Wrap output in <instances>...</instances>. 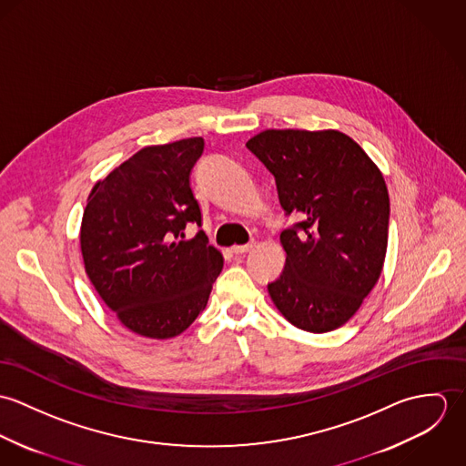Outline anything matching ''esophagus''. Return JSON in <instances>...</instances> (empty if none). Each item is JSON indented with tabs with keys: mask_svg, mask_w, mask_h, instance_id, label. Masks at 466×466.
Segmentation results:
<instances>
[{
	"mask_svg": "<svg viewBox=\"0 0 466 466\" xmlns=\"http://www.w3.org/2000/svg\"><path fill=\"white\" fill-rule=\"evenodd\" d=\"M253 248H255V244H253V242H251V244H246V246H235V248H231V253H233V255H237V257H240V255L249 253Z\"/></svg>",
	"mask_w": 466,
	"mask_h": 466,
	"instance_id": "34e87169",
	"label": "esophagus"
}]
</instances>
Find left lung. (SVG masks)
I'll list each match as a JSON object with an SVG mask.
<instances>
[{"label":"left lung","mask_w":466,"mask_h":466,"mask_svg":"<svg viewBox=\"0 0 466 466\" xmlns=\"http://www.w3.org/2000/svg\"><path fill=\"white\" fill-rule=\"evenodd\" d=\"M246 147L274 176L285 215L287 253L267 285L281 316L305 332H332L377 285L388 249L390 196L379 167L333 129H267Z\"/></svg>","instance_id":"obj_1"}]
</instances>
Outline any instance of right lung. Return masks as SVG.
Instances as JSON below:
<instances>
[{
  "instance_id": "1",
  "label": "right lung",
  "mask_w": 466,
  "mask_h": 466,
  "mask_svg": "<svg viewBox=\"0 0 466 466\" xmlns=\"http://www.w3.org/2000/svg\"><path fill=\"white\" fill-rule=\"evenodd\" d=\"M202 137L143 147L98 181L82 215L80 251L89 281L131 332L170 339L204 310L224 258L199 231L190 174Z\"/></svg>"
}]
</instances>
